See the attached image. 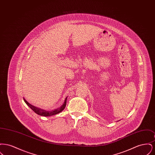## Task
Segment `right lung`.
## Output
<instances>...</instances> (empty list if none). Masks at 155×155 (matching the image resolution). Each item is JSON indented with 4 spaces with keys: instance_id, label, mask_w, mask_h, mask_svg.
<instances>
[{
    "instance_id": "right-lung-1",
    "label": "right lung",
    "mask_w": 155,
    "mask_h": 155,
    "mask_svg": "<svg viewBox=\"0 0 155 155\" xmlns=\"http://www.w3.org/2000/svg\"><path fill=\"white\" fill-rule=\"evenodd\" d=\"M67 98V97L65 99L64 102L63 104V105H61V106L60 107H59L56 109H54V110L52 111L45 110H42L41 109L37 107H35V106H33V105H32V104H31L28 103L24 98V101L26 103V104L30 107V108L34 111L35 113L38 114V115H40V116H51L57 114H58V113H60L61 111H62L64 110V109L65 108L66 105Z\"/></svg>"
}]
</instances>
